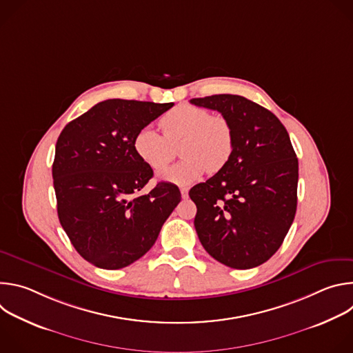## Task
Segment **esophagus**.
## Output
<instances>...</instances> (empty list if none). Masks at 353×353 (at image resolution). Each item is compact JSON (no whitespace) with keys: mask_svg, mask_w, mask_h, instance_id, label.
I'll return each instance as SVG.
<instances>
[{"mask_svg":"<svg viewBox=\"0 0 353 353\" xmlns=\"http://www.w3.org/2000/svg\"><path fill=\"white\" fill-rule=\"evenodd\" d=\"M180 192H181V196H183V198H187V196H188V188H187V187H180Z\"/></svg>","mask_w":353,"mask_h":353,"instance_id":"1","label":"esophagus"}]
</instances>
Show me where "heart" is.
Wrapping results in <instances>:
<instances>
[{"instance_id": "heart-1", "label": "heart", "mask_w": 353, "mask_h": 353, "mask_svg": "<svg viewBox=\"0 0 353 353\" xmlns=\"http://www.w3.org/2000/svg\"><path fill=\"white\" fill-rule=\"evenodd\" d=\"M162 134L143 127L134 138L138 158L154 172L165 170L180 149L183 161L162 174L165 181L188 184L207 170L216 173L232 158L233 128L222 114H210L207 109L180 105L159 120Z\"/></svg>"}]
</instances>
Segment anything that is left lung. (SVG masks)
<instances>
[{
    "instance_id": "1",
    "label": "left lung",
    "mask_w": 353,
    "mask_h": 353,
    "mask_svg": "<svg viewBox=\"0 0 353 353\" xmlns=\"http://www.w3.org/2000/svg\"><path fill=\"white\" fill-rule=\"evenodd\" d=\"M190 102L219 112L234 135L228 165L188 192L198 239L230 268L259 267L276 253L296 214L299 163L289 134L274 113L239 94Z\"/></svg>"
}]
</instances>
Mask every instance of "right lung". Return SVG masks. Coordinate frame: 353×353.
Returning a JSON list of instances; mask_svg holds the SVG:
<instances>
[{"label":"right lung","mask_w":353,"mask_h":353,"mask_svg":"<svg viewBox=\"0 0 353 353\" xmlns=\"http://www.w3.org/2000/svg\"><path fill=\"white\" fill-rule=\"evenodd\" d=\"M173 103L109 99L68 123L56 143L57 214L75 250L103 270L124 268L152 247L181 201L161 181L139 194L154 170L135 154L139 130Z\"/></svg>","instance_id":"right-lung-1"}]
</instances>
